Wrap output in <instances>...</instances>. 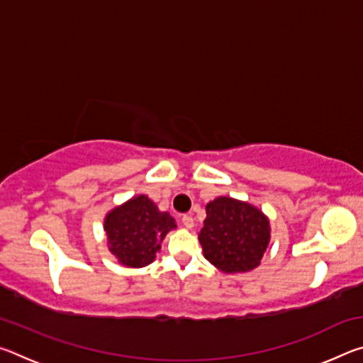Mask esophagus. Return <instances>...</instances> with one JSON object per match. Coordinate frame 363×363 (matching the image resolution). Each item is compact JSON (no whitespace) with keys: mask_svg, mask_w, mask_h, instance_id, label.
Returning a JSON list of instances; mask_svg holds the SVG:
<instances>
[{"mask_svg":"<svg viewBox=\"0 0 363 363\" xmlns=\"http://www.w3.org/2000/svg\"><path fill=\"white\" fill-rule=\"evenodd\" d=\"M181 220H182V224L187 227V229H192V227H194V218L189 216V214H184Z\"/></svg>","mask_w":363,"mask_h":363,"instance_id":"esophagus-1","label":"esophagus"}]
</instances>
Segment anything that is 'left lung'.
Masks as SVG:
<instances>
[{
	"instance_id": "left-lung-1",
	"label": "left lung",
	"mask_w": 363,
	"mask_h": 363,
	"mask_svg": "<svg viewBox=\"0 0 363 363\" xmlns=\"http://www.w3.org/2000/svg\"><path fill=\"white\" fill-rule=\"evenodd\" d=\"M203 255L225 274L250 272L259 266L270 240L266 214L230 196L206 205V219L199 233Z\"/></svg>"
}]
</instances>
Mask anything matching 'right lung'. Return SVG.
I'll use <instances>...</instances> for the list:
<instances>
[{"mask_svg": "<svg viewBox=\"0 0 363 363\" xmlns=\"http://www.w3.org/2000/svg\"><path fill=\"white\" fill-rule=\"evenodd\" d=\"M173 229L174 219L169 213L160 211L147 195L133 196L104 219L110 253L126 267L149 266Z\"/></svg>", "mask_w": 363, "mask_h": 363, "instance_id": "1", "label": "right lung"}]
</instances>
